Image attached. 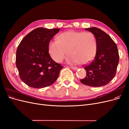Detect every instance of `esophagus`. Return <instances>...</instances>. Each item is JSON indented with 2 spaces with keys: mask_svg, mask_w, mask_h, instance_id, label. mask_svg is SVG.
Returning <instances> with one entry per match:
<instances>
[{
  "mask_svg": "<svg viewBox=\"0 0 129 129\" xmlns=\"http://www.w3.org/2000/svg\"><path fill=\"white\" fill-rule=\"evenodd\" d=\"M71 67L72 69H74V70H76L77 69V67H73V66H71Z\"/></svg>",
  "mask_w": 129,
  "mask_h": 129,
  "instance_id": "esophagus-1",
  "label": "esophagus"
}]
</instances>
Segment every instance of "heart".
<instances>
[{
  "mask_svg": "<svg viewBox=\"0 0 129 129\" xmlns=\"http://www.w3.org/2000/svg\"><path fill=\"white\" fill-rule=\"evenodd\" d=\"M97 47L96 39L91 32L69 30L58 35L57 40L50 41L48 50L50 56L58 63L63 60L68 52V62L84 64L95 57Z\"/></svg>",
  "mask_w": 129,
  "mask_h": 129,
  "instance_id": "heart-1",
  "label": "heart"
}]
</instances>
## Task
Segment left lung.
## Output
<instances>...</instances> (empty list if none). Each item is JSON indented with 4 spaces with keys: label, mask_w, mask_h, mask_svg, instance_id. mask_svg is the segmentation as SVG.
Instances as JSON below:
<instances>
[{
    "label": "left lung",
    "mask_w": 129,
    "mask_h": 129,
    "mask_svg": "<svg viewBox=\"0 0 129 129\" xmlns=\"http://www.w3.org/2000/svg\"><path fill=\"white\" fill-rule=\"evenodd\" d=\"M85 29L94 35L97 47L94 60L84 67L86 76L80 81L90 87L104 86L116 75L119 62L117 47L111 37L102 30L97 27Z\"/></svg>",
    "instance_id": "8db88e82"
}]
</instances>
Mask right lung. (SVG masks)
I'll list each match as a JSON object with an SVG mask.
<instances>
[{"mask_svg":"<svg viewBox=\"0 0 129 129\" xmlns=\"http://www.w3.org/2000/svg\"><path fill=\"white\" fill-rule=\"evenodd\" d=\"M60 30L39 27L26 36L19 45L15 63L21 80L29 87H48L58 77L63 67L52 60L48 45Z\"/></svg>","mask_w":129,"mask_h":129,"instance_id":"1","label":"right lung"}]
</instances>
